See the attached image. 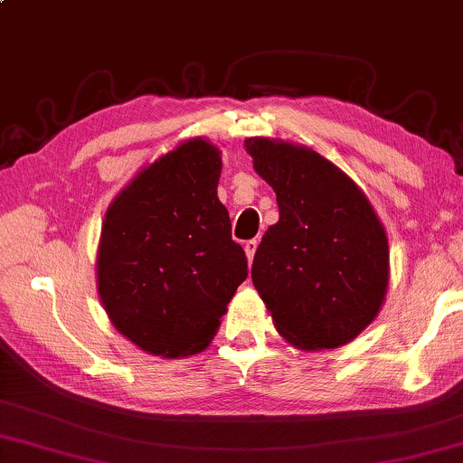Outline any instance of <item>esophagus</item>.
<instances>
[{"label":"esophagus","mask_w":463,"mask_h":463,"mask_svg":"<svg viewBox=\"0 0 463 463\" xmlns=\"http://www.w3.org/2000/svg\"><path fill=\"white\" fill-rule=\"evenodd\" d=\"M258 243H260V241H258V239L245 241L243 250H245V255H247V260H250V261H253V255H255V250H258Z\"/></svg>","instance_id":"1"}]
</instances>
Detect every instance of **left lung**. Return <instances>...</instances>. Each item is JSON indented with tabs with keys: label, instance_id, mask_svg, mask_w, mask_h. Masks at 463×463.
Here are the masks:
<instances>
[{
	"label": "left lung",
	"instance_id": "1",
	"mask_svg": "<svg viewBox=\"0 0 463 463\" xmlns=\"http://www.w3.org/2000/svg\"><path fill=\"white\" fill-rule=\"evenodd\" d=\"M245 151L279 203V222L251 266L276 330L303 351L351 343L374 322L389 288L381 218L339 165L306 145L251 137Z\"/></svg>",
	"mask_w": 463,
	"mask_h": 463
}]
</instances>
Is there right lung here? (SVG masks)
Masks as SVG:
<instances>
[{
    "mask_svg": "<svg viewBox=\"0 0 463 463\" xmlns=\"http://www.w3.org/2000/svg\"><path fill=\"white\" fill-rule=\"evenodd\" d=\"M220 172L222 151L195 137L143 165L108 205L95 261L99 299L145 354L176 360L203 351L247 279L218 199Z\"/></svg>",
    "mask_w": 463,
    "mask_h": 463,
    "instance_id": "add662e5",
    "label": "right lung"
}]
</instances>
